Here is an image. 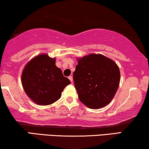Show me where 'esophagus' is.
<instances>
[{
	"label": "esophagus",
	"instance_id": "esophagus-1",
	"mask_svg": "<svg viewBox=\"0 0 149 149\" xmlns=\"http://www.w3.org/2000/svg\"><path fill=\"white\" fill-rule=\"evenodd\" d=\"M68 79H69L70 80V81L72 82V81H73L72 77V76H69V77H68Z\"/></svg>",
	"mask_w": 149,
	"mask_h": 149
}]
</instances>
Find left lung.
I'll return each mask as SVG.
<instances>
[{
  "label": "left lung",
  "mask_w": 149,
  "mask_h": 149,
  "mask_svg": "<svg viewBox=\"0 0 149 149\" xmlns=\"http://www.w3.org/2000/svg\"><path fill=\"white\" fill-rule=\"evenodd\" d=\"M77 61L73 80L79 100L93 109L108 105L119 85L118 66L102 54H91Z\"/></svg>",
  "instance_id": "obj_1"
}]
</instances>
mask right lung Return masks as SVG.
Returning a JSON list of instances; mask_svg holds the SVG:
<instances>
[{
    "label": "right lung",
    "instance_id": "1",
    "mask_svg": "<svg viewBox=\"0 0 149 149\" xmlns=\"http://www.w3.org/2000/svg\"><path fill=\"white\" fill-rule=\"evenodd\" d=\"M23 89L33 102L41 106L57 101L70 81L47 54L36 56L25 65L21 77Z\"/></svg>",
    "mask_w": 149,
    "mask_h": 149
}]
</instances>
